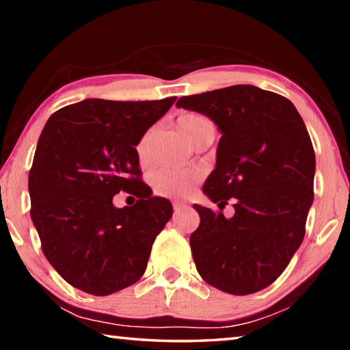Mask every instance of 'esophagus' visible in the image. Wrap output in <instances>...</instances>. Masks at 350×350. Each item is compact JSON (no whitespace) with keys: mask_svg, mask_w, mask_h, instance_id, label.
I'll list each match as a JSON object with an SVG mask.
<instances>
[{"mask_svg":"<svg viewBox=\"0 0 350 350\" xmlns=\"http://www.w3.org/2000/svg\"><path fill=\"white\" fill-rule=\"evenodd\" d=\"M173 208H174V211L177 213V211H180V210H183V208H187V204H183V202H179V200H176V202H173Z\"/></svg>","mask_w":350,"mask_h":350,"instance_id":"obj_1","label":"esophagus"}]
</instances>
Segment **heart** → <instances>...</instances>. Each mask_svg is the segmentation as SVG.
<instances>
[{"label": "heart", "instance_id": "1", "mask_svg": "<svg viewBox=\"0 0 350 350\" xmlns=\"http://www.w3.org/2000/svg\"><path fill=\"white\" fill-rule=\"evenodd\" d=\"M179 128L183 135L191 142L196 140L199 133L202 131L205 125H208L210 120L205 117L196 114H187L179 118ZM154 135V128H150L145 134L142 135L137 144V156L140 162H146L148 150ZM202 179V174L199 171H174V170H161L154 176L152 187L154 191L159 196L165 198H187L193 193L194 187L198 185L199 180Z\"/></svg>", "mask_w": 350, "mask_h": 350}]
</instances>
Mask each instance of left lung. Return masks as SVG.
Masks as SVG:
<instances>
[{"label":"left lung","mask_w":350,"mask_h":350,"mask_svg":"<svg viewBox=\"0 0 350 350\" xmlns=\"http://www.w3.org/2000/svg\"><path fill=\"white\" fill-rule=\"evenodd\" d=\"M177 108L216 123L222 137L204 193L235 216L193 205L200 216L189 236L199 275L232 295L270 286L304 239L313 202L315 151L303 118L280 94L252 85L180 97Z\"/></svg>","instance_id":"8db88e82"}]
</instances>
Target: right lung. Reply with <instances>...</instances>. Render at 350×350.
Returning a JSON list of instances; mask_svg holds the SVG:
<instances>
[{"mask_svg":"<svg viewBox=\"0 0 350 350\" xmlns=\"http://www.w3.org/2000/svg\"><path fill=\"white\" fill-rule=\"evenodd\" d=\"M174 102L86 98L46 122L29 173L31 217L44 256L75 288L105 296L145 273L173 205L142 182L135 146ZM120 191L136 204L114 207Z\"/></svg>","mask_w":350,"mask_h":350,"instance_id":"obj_1","label":"right lung"}]
</instances>
